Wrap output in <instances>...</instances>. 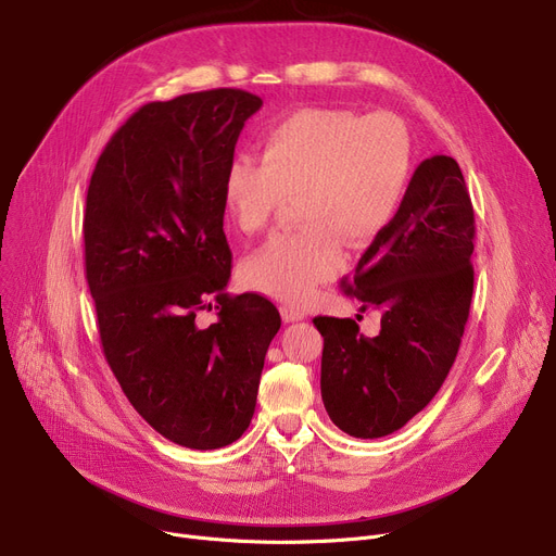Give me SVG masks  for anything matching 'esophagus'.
<instances>
[{"label": "esophagus", "mask_w": 556, "mask_h": 556, "mask_svg": "<svg viewBox=\"0 0 556 556\" xmlns=\"http://www.w3.org/2000/svg\"><path fill=\"white\" fill-rule=\"evenodd\" d=\"M281 317H283V323H298V319L306 317V313H304V308H300L295 304H283L281 306Z\"/></svg>", "instance_id": "obj_1"}]
</instances>
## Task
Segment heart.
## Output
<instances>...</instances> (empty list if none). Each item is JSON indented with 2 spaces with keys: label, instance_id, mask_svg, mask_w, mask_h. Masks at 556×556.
Listing matches in <instances>:
<instances>
[{
  "label": "heart",
  "instance_id": "b5f03b06",
  "mask_svg": "<svg viewBox=\"0 0 556 556\" xmlns=\"http://www.w3.org/2000/svg\"><path fill=\"white\" fill-rule=\"evenodd\" d=\"M413 139L396 114L304 108L261 137V160L227 166L225 207L243 233L266 229L298 198L300 229L277 233L243 261V279L277 300L304 304L338 275L344 243L371 245L394 223L410 187Z\"/></svg>",
  "mask_w": 556,
  "mask_h": 556
}]
</instances>
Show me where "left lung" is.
Masks as SVG:
<instances>
[{"mask_svg":"<svg viewBox=\"0 0 556 556\" xmlns=\"http://www.w3.org/2000/svg\"><path fill=\"white\" fill-rule=\"evenodd\" d=\"M476 216L459 164L424 160L394 223L361 256L342 290L381 311V333L365 338L352 317L317 315L325 338L323 401L352 437L376 440L403 428L440 392L455 363L473 298Z\"/></svg>","mask_w":556,"mask_h":556,"instance_id":"8db88e82","label":"left lung"}]
</instances>
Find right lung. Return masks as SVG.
<instances>
[{"label": "right lung", "instance_id": "1", "mask_svg": "<svg viewBox=\"0 0 556 556\" xmlns=\"http://www.w3.org/2000/svg\"><path fill=\"white\" fill-rule=\"evenodd\" d=\"M263 105L237 87L141 105L87 187L85 279L103 356L135 410L173 444L223 448L248 430L281 327L256 293L229 295L223 182ZM219 306L207 330L194 315Z\"/></svg>", "mask_w": 556, "mask_h": 556}]
</instances>
